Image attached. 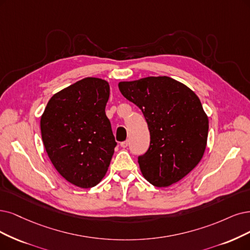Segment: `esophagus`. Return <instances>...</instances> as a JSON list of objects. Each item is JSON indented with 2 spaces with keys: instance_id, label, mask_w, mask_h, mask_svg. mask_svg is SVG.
<instances>
[{
  "instance_id": "1",
  "label": "esophagus",
  "mask_w": 250,
  "mask_h": 250,
  "mask_svg": "<svg viewBox=\"0 0 250 250\" xmlns=\"http://www.w3.org/2000/svg\"><path fill=\"white\" fill-rule=\"evenodd\" d=\"M128 144H130V142H128V140H125V141H124V142L120 143V146H122L123 148H125V147H127V146H128Z\"/></svg>"
}]
</instances>
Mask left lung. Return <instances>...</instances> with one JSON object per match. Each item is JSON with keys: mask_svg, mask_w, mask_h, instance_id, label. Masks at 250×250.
I'll list each match as a JSON object with an SVG mask.
<instances>
[{"mask_svg": "<svg viewBox=\"0 0 250 250\" xmlns=\"http://www.w3.org/2000/svg\"><path fill=\"white\" fill-rule=\"evenodd\" d=\"M118 87L148 125L150 145L138 156L143 176L158 188L187 176L201 161L208 137V117L197 95L167 76L119 82Z\"/></svg>", "mask_w": 250, "mask_h": 250, "instance_id": "left-lung-1", "label": "left lung"}]
</instances>
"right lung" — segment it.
<instances>
[{
    "instance_id": "obj_1",
    "label": "right lung",
    "mask_w": 250,
    "mask_h": 250,
    "mask_svg": "<svg viewBox=\"0 0 250 250\" xmlns=\"http://www.w3.org/2000/svg\"><path fill=\"white\" fill-rule=\"evenodd\" d=\"M109 94L107 81L84 78L55 94L41 117L42 140L54 168L82 188L103 179L117 144L105 113Z\"/></svg>"
}]
</instances>
